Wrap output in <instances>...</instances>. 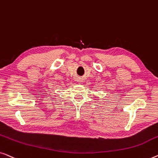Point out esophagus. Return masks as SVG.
<instances>
[{"instance_id": "1", "label": "esophagus", "mask_w": 158, "mask_h": 158, "mask_svg": "<svg viewBox=\"0 0 158 158\" xmlns=\"http://www.w3.org/2000/svg\"><path fill=\"white\" fill-rule=\"evenodd\" d=\"M80 82H81V81H80Z\"/></svg>"}]
</instances>
